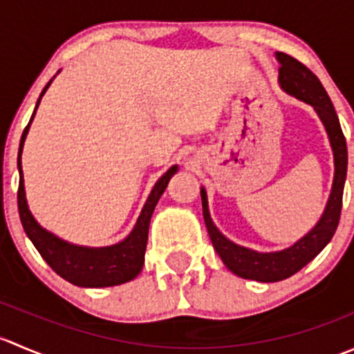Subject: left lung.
I'll return each mask as SVG.
<instances>
[{"mask_svg":"<svg viewBox=\"0 0 354 354\" xmlns=\"http://www.w3.org/2000/svg\"><path fill=\"white\" fill-rule=\"evenodd\" d=\"M276 56L281 63L279 82L284 91L298 97L299 101L313 106L319 113L322 123L326 124L332 151H334L335 174L330 198L327 202L326 212H324L319 224L305 238L296 241L288 250L274 253L253 252V250L231 243L227 238H224L210 221L205 190L200 192L202 194V209L207 231H209L210 241H212L214 248L223 259L224 266L236 276L243 277V279L260 281V283H276V281L291 277L292 274L301 270L310 260L315 259L326 248V245L332 240L335 230H337L342 209L346 169H348V147H346L344 133H342L339 118L335 114L334 106H332L324 85L320 84L317 75L308 66H305L296 58L286 55V53H277Z\"/></svg>","mask_w":354,"mask_h":354,"instance_id":"left-lung-1","label":"left lung"}]
</instances>
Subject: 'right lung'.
<instances>
[{"label": "right lung", "instance_id": "right-lung-1", "mask_svg": "<svg viewBox=\"0 0 354 354\" xmlns=\"http://www.w3.org/2000/svg\"><path fill=\"white\" fill-rule=\"evenodd\" d=\"M49 84H51V82H49ZM49 84L46 85L42 94H44L46 88L49 87ZM39 101H41V97H39ZM34 114H32V118H34ZM27 131L28 124L25 127L22 140H20V154H22L24 140ZM20 154V183L19 195H17V198H19L20 221H22V226L25 233H27V236L30 238V241L34 243L35 248H37V252L41 253L42 259L48 262V266L51 267L58 276L66 279L68 283L84 288L116 286V284H123L135 279V277L140 274L142 266H144L145 246H147L149 224H151L152 212H154L157 205V200L160 198V195L166 190L171 176L176 173V166L171 167L164 176L159 178L156 187L152 188V194L149 195V200L147 203H145L144 210H142L140 217H138L137 226L133 227V231H131V234L127 240L114 246H106V248H84V246H73L58 240V238L53 236V234L48 233L46 230H42V227L35 223V219L32 217L30 210H28L27 207V200H25Z\"/></svg>", "mask_w": 354, "mask_h": 354}]
</instances>
